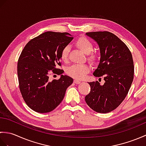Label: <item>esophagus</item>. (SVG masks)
Wrapping results in <instances>:
<instances>
[{
  "label": "esophagus",
  "mask_w": 146,
  "mask_h": 146,
  "mask_svg": "<svg viewBox=\"0 0 146 146\" xmlns=\"http://www.w3.org/2000/svg\"><path fill=\"white\" fill-rule=\"evenodd\" d=\"M81 82H82L81 81H80V80H74V83H75V84H80V83Z\"/></svg>",
  "instance_id": "obj_1"
}]
</instances>
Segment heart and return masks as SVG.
I'll use <instances>...</instances> for the list:
<instances>
[{"label": "heart", "mask_w": 146, "mask_h": 146, "mask_svg": "<svg viewBox=\"0 0 146 146\" xmlns=\"http://www.w3.org/2000/svg\"><path fill=\"white\" fill-rule=\"evenodd\" d=\"M75 44L77 48L82 51L86 54V60L92 64H94L98 61V56L97 53L92 51L94 50V46L93 42L85 36L80 37L76 40ZM70 48L68 46H65L60 52L61 60L66 63L69 58ZM90 69L86 64H73L68 68L66 71L67 74L69 76L77 80H82L85 78L86 75L90 72Z\"/></svg>", "instance_id": "1"}]
</instances>
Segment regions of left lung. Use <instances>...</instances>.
<instances>
[{
	"label": "left lung",
	"instance_id": "1",
	"mask_svg": "<svg viewBox=\"0 0 146 146\" xmlns=\"http://www.w3.org/2000/svg\"><path fill=\"white\" fill-rule=\"evenodd\" d=\"M95 39L100 50V61L94 75L103 76L105 83H88L90 92L85 102L92 110L106 113L113 111L124 100L134 79V66L131 52L114 34L108 31L86 33Z\"/></svg>",
	"mask_w": 146,
	"mask_h": 146
}]
</instances>
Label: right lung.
<instances>
[{"mask_svg":"<svg viewBox=\"0 0 146 146\" xmlns=\"http://www.w3.org/2000/svg\"><path fill=\"white\" fill-rule=\"evenodd\" d=\"M73 39L67 33L48 31L32 39L24 46L17 62L19 86L24 102L39 113L53 110L63 100L71 77L62 75L49 81L52 72L61 74L60 52Z\"/></svg>","mask_w":146,"mask_h":146,"instance_id":"1","label":"right lung"}]
</instances>
